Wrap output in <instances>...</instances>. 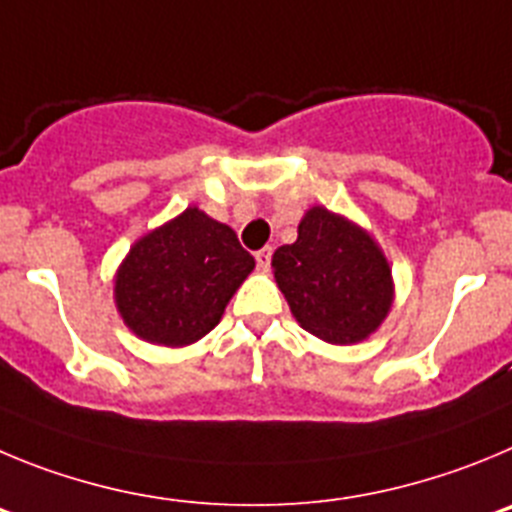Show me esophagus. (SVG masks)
<instances>
[{"instance_id":"esophagus-1","label":"esophagus","mask_w":512,"mask_h":512,"mask_svg":"<svg viewBox=\"0 0 512 512\" xmlns=\"http://www.w3.org/2000/svg\"><path fill=\"white\" fill-rule=\"evenodd\" d=\"M255 260L260 270H267V267H270V260H273V247H262V250H257Z\"/></svg>"}]
</instances>
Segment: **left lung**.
Here are the masks:
<instances>
[{
  "mask_svg": "<svg viewBox=\"0 0 512 512\" xmlns=\"http://www.w3.org/2000/svg\"><path fill=\"white\" fill-rule=\"evenodd\" d=\"M273 270L298 324L324 342H362L393 306V275L375 239L324 206L306 211L296 242L275 250Z\"/></svg>",
  "mask_w": 512,
  "mask_h": 512,
  "instance_id": "left-lung-1",
  "label": "left lung"
}]
</instances>
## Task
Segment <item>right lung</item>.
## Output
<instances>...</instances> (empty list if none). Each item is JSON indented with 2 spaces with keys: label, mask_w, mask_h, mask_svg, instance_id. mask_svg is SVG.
<instances>
[{
  "label": "right lung",
  "mask_w": 512,
  "mask_h": 512,
  "mask_svg": "<svg viewBox=\"0 0 512 512\" xmlns=\"http://www.w3.org/2000/svg\"><path fill=\"white\" fill-rule=\"evenodd\" d=\"M252 267L234 229L191 206L132 245L114 278V301L140 339L186 347L219 324Z\"/></svg>",
  "instance_id": "add662e5"
}]
</instances>
